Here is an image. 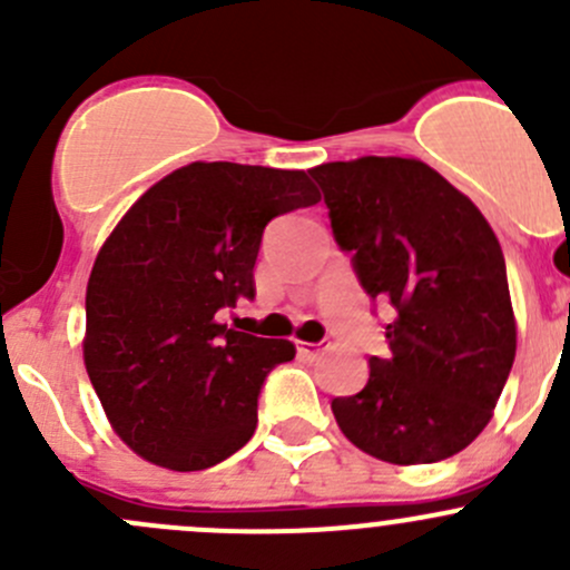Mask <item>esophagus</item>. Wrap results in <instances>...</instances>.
Wrapping results in <instances>:
<instances>
[{"mask_svg": "<svg viewBox=\"0 0 570 570\" xmlns=\"http://www.w3.org/2000/svg\"><path fill=\"white\" fill-rule=\"evenodd\" d=\"M327 344L325 342H312V344H306V342H301L297 344V353L303 355V358H308V361H314L317 358V355L322 353V350H325Z\"/></svg>", "mask_w": 570, "mask_h": 570, "instance_id": "esophagus-1", "label": "esophagus"}]
</instances>
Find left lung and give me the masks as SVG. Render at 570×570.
<instances>
[{"label":"left lung","mask_w":570,"mask_h":570,"mask_svg":"<svg viewBox=\"0 0 570 570\" xmlns=\"http://www.w3.org/2000/svg\"><path fill=\"white\" fill-rule=\"evenodd\" d=\"M333 239L370 301L392 306L386 358L331 411L358 450L396 465L439 463L482 433L515 358L497 234L419 159L361 157L312 170Z\"/></svg>","instance_id":"obj_1"}]
</instances>
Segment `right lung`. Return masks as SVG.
I'll use <instances>...</instances> for the list:
<instances>
[{
    "mask_svg": "<svg viewBox=\"0 0 570 570\" xmlns=\"http://www.w3.org/2000/svg\"><path fill=\"white\" fill-rule=\"evenodd\" d=\"M317 200L303 170L193 163L109 234L85 297V366L137 455L200 471L248 444L264 381L295 344L234 331L217 314L256 295L267 223Z\"/></svg>",
    "mask_w": 570,
    "mask_h": 570,
    "instance_id": "right-lung-1",
    "label": "right lung"
}]
</instances>
